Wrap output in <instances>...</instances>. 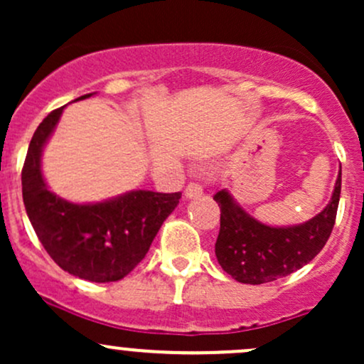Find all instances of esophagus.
<instances>
[{"mask_svg": "<svg viewBox=\"0 0 364 364\" xmlns=\"http://www.w3.org/2000/svg\"><path fill=\"white\" fill-rule=\"evenodd\" d=\"M202 193H203V188H202V185H200V183H196V181L188 183V186L185 188L186 198H196V196H200Z\"/></svg>", "mask_w": 364, "mask_h": 364, "instance_id": "obj_1", "label": "esophagus"}]
</instances>
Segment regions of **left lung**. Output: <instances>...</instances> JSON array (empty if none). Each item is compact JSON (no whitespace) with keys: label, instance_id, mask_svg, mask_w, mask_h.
I'll return each instance as SVG.
<instances>
[{"label":"left lung","instance_id":"obj_1","mask_svg":"<svg viewBox=\"0 0 364 364\" xmlns=\"http://www.w3.org/2000/svg\"><path fill=\"white\" fill-rule=\"evenodd\" d=\"M341 198V171L328 205L308 223L270 228L246 214L225 190L214 200L220 208L215 257L224 272L243 284H265L310 263L328 241Z\"/></svg>","mask_w":364,"mask_h":364}]
</instances>
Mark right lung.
Returning <instances> with one entry per match:
<instances>
[{"mask_svg": "<svg viewBox=\"0 0 364 364\" xmlns=\"http://www.w3.org/2000/svg\"><path fill=\"white\" fill-rule=\"evenodd\" d=\"M63 109L46 116L28 145L22 169L25 210L44 250L63 270L90 282L119 281L144 260L181 193L135 190L85 205L54 195L41 173V154Z\"/></svg>", "mask_w": 364, "mask_h": 364, "instance_id": "add662e5", "label": "right lung"}]
</instances>
